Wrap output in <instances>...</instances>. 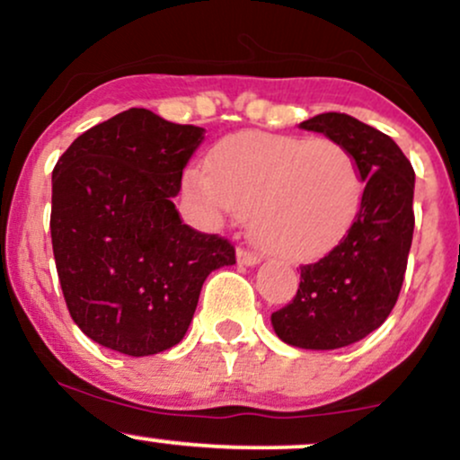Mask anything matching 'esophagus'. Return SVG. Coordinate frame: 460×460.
Instances as JSON below:
<instances>
[{"instance_id":"1","label":"esophagus","mask_w":460,"mask_h":460,"mask_svg":"<svg viewBox=\"0 0 460 460\" xmlns=\"http://www.w3.org/2000/svg\"><path fill=\"white\" fill-rule=\"evenodd\" d=\"M237 261H240L242 266H257V263L261 261V257L257 255V252H252V251H248V248L240 246V248H237Z\"/></svg>"}]
</instances>
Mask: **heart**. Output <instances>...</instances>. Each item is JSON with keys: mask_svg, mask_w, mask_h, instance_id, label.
Masks as SVG:
<instances>
[{"mask_svg": "<svg viewBox=\"0 0 460 460\" xmlns=\"http://www.w3.org/2000/svg\"><path fill=\"white\" fill-rule=\"evenodd\" d=\"M183 192L209 220L251 212V231L266 251L309 261L344 240L366 181L341 142L244 131L220 140L208 168H190Z\"/></svg>", "mask_w": 460, "mask_h": 460, "instance_id": "heart-1", "label": "heart"}]
</instances>
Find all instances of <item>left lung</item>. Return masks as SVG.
<instances>
[{
    "mask_svg": "<svg viewBox=\"0 0 460 460\" xmlns=\"http://www.w3.org/2000/svg\"><path fill=\"white\" fill-rule=\"evenodd\" d=\"M300 128L355 153L366 192L344 240L300 266L296 296L274 311L272 326L289 346L335 350L376 331L398 300L413 242L415 171L387 134L348 114H318Z\"/></svg>",
    "mask_w": 460,
    "mask_h": 460,
    "instance_id": "obj_1",
    "label": "left lung"
}]
</instances>
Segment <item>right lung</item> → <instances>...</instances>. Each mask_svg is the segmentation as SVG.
Here are the masks:
<instances>
[{"instance_id":"add662e5","label":"right lung","mask_w":460,"mask_h":460,"mask_svg":"<svg viewBox=\"0 0 460 460\" xmlns=\"http://www.w3.org/2000/svg\"><path fill=\"white\" fill-rule=\"evenodd\" d=\"M203 128L131 108L84 131L51 175V244L68 314L110 350L146 357L186 335L225 237L183 225L172 197Z\"/></svg>"}]
</instances>
